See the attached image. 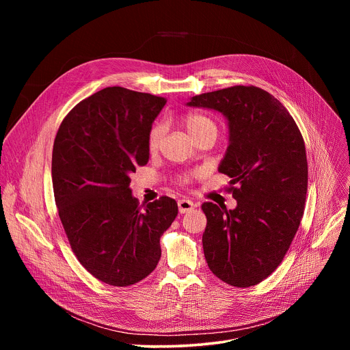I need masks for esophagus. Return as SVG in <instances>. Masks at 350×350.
<instances>
[{"label": "esophagus", "mask_w": 350, "mask_h": 350, "mask_svg": "<svg viewBox=\"0 0 350 350\" xmlns=\"http://www.w3.org/2000/svg\"><path fill=\"white\" fill-rule=\"evenodd\" d=\"M177 205H178L180 213H188L195 208V204L192 201H189V199H178Z\"/></svg>", "instance_id": "esophagus-1"}]
</instances>
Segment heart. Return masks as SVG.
I'll return each mask as SVG.
<instances>
[{"label": "heart", "instance_id": "b5f03b06", "mask_svg": "<svg viewBox=\"0 0 350 350\" xmlns=\"http://www.w3.org/2000/svg\"><path fill=\"white\" fill-rule=\"evenodd\" d=\"M183 123H184L185 130L188 131V134L191 137L196 135L198 133H201V131H204L206 129H216L215 123L209 118H206V116H204L201 113H193V112L187 113L184 116V119H183ZM163 134H165V124L163 123H158L151 130H149V134H148V148L151 149V151H155V149L159 146ZM188 180H189V177L184 176L181 178V183L185 184V183H188Z\"/></svg>", "mask_w": 350, "mask_h": 350}]
</instances>
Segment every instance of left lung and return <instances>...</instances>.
<instances>
[{"instance_id": "obj_1", "label": "left lung", "mask_w": 350, "mask_h": 350, "mask_svg": "<svg viewBox=\"0 0 350 350\" xmlns=\"http://www.w3.org/2000/svg\"><path fill=\"white\" fill-rule=\"evenodd\" d=\"M188 107L220 112L228 146L219 165L237 208L205 202L204 254L221 281L252 286L282 262L301 224L308 192L304 137L286 108L267 91L234 85L195 95Z\"/></svg>"}]
</instances>
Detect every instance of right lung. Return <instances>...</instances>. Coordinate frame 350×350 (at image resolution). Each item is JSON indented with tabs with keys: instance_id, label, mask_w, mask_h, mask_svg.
Returning <instances> with one entry per match:
<instances>
[{
	"instance_id": "obj_1",
	"label": "right lung",
	"mask_w": 350,
	"mask_h": 350,
	"mask_svg": "<svg viewBox=\"0 0 350 350\" xmlns=\"http://www.w3.org/2000/svg\"><path fill=\"white\" fill-rule=\"evenodd\" d=\"M165 104L162 96L107 87L68 113L54 141V195L72 251L113 286L155 270L161 237L178 213L169 196L139 206L130 188V174L148 163V134Z\"/></svg>"
}]
</instances>
